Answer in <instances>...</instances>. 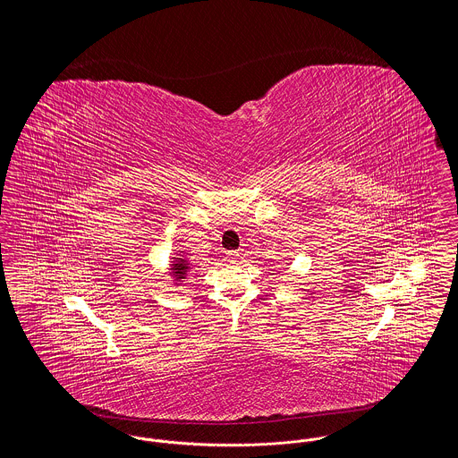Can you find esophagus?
<instances>
[{"label": "esophagus", "mask_w": 458, "mask_h": 458, "mask_svg": "<svg viewBox=\"0 0 458 458\" xmlns=\"http://www.w3.org/2000/svg\"><path fill=\"white\" fill-rule=\"evenodd\" d=\"M225 258H226L228 262H235L240 258L239 250H226Z\"/></svg>", "instance_id": "1"}]
</instances>
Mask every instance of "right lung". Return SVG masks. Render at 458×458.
<instances>
[{"instance_id":"1","label":"right lung","mask_w":458,"mask_h":458,"mask_svg":"<svg viewBox=\"0 0 458 458\" xmlns=\"http://www.w3.org/2000/svg\"><path fill=\"white\" fill-rule=\"evenodd\" d=\"M176 261L178 262L172 266V269H174V276L176 278V282H180L182 278H185L189 266H187V262L183 261V259H176Z\"/></svg>"}]
</instances>
